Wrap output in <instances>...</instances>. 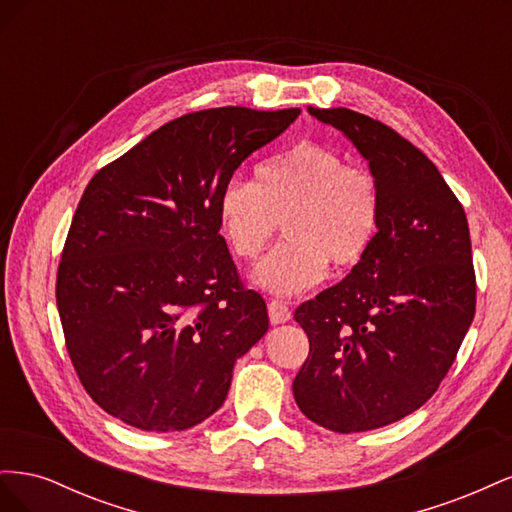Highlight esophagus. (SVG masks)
I'll return each mask as SVG.
<instances>
[{
  "label": "esophagus",
  "instance_id": "obj_1",
  "mask_svg": "<svg viewBox=\"0 0 512 512\" xmlns=\"http://www.w3.org/2000/svg\"><path fill=\"white\" fill-rule=\"evenodd\" d=\"M267 307H269V320H271V324H282V322H288L292 318V309L288 307L286 301L271 299Z\"/></svg>",
  "mask_w": 512,
  "mask_h": 512
}]
</instances>
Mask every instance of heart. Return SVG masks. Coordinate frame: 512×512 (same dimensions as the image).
Returning <instances> with one entry per match:
<instances>
[{
	"mask_svg": "<svg viewBox=\"0 0 512 512\" xmlns=\"http://www.w3.org/2000/svg\"><path fill=\"white\" fill-rule=\"evenodd\" d=\"M382 190L367 166L318 141H299L230 179L218 196V226L230 254L254 260L282 222L286 241L260 262L254 280L273 294H297L337 269L354 267L376 241Z\"/></svg>",
	"mask_w": 512,
	"mask_h": 512,
	"instance_id": "heart-1",
	"label": "heart"
}]
</instances>
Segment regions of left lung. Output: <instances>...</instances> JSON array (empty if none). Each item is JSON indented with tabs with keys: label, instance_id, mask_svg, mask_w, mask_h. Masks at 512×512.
<instances>
[{
	"label": "left lung",
	"instance_id": "1",
	"mask_svg": "<svg viewBox=\"0 0 512 512\" xmlns=\"http://www.w3.org/2000/svg\"><path fill=\"white\" fill-rule=\"evenodd\" d=\"M309 113L342 130L380 181L376 241L342 282L294 312L309 354L292 382L309 421L369 431L438 391L476 312L468 218L425 153L350 108Z\"/></svg>",
	"mask_w": 512,
	"mask_h": 512
}]
</instances>
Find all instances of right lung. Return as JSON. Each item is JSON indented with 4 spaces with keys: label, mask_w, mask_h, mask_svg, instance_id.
I'll use <instances>...</instances> for the list:
<instances>
[{
    "label": "right lung",
    "mask_w": 512,
    "mask_h": 512,
    "mask_svg": "<svg viewBox=\"0 0 512 512\" xmlns=\"http://www.w3.org/2000/svg\"><path fill=\"white\" fill-rule=\"evenodd\" d=\"M299 113H188L87 183L55 297L76 376L104 412L143 431H183L224 404L235 361L269 316L220 235L218 196Z\"/></svg>",
    "instance_id": "1"
}]
</instances>
